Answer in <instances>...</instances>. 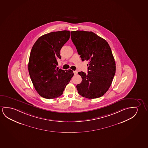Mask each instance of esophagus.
<instances>
[{
    "instance_id": "obj_1",
    "label": "esophagus",
    "mask_w": 148,
    "mask_h": 148,
    "mask_svg": "<svg viewBox=\"0 0 148 148\" xmlns=\"http://www.w3.org/2000/svg\"><path fill=\"white\" fill-rule=\"evenodd\" d=\"M73 73H74L75 75H76V74H77V73H78V72H77V71H73Z\"/></svg>"
}]
</instances>
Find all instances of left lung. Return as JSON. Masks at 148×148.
Segmentation results:
<instances>
[{"instance_id":"obj_1","label":"left lung","mask_w":148,"mask_h":148,"mask_svg":"<svg viewBox=\"0 0 148 148\" xmlns=\"http://www.w3.org/2000/svg\"><path fill=\"white\" fill-rule=\"evenodd\" d=\"M71 40L82 61H88V74L79 72L82 83L76 86L78 94L88 99L99 98L112 84L116 63L106 41L92 32H71Z\"/></svg>"}]
</instances>
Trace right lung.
I'll return each mask as SVG.
<instances>
[{
    "mask_svg": "<svg viewBox=\"0 0 148 148\" xmlns=\"http://www.w3.org/2000/svg\"><path fill=\"white\" fill-rule=\"evenodd\" d=\"M70 36L68 30L50 32L40 36L32 46L28 72L36 90L43 98L60 96L74 75L71 70L56 67L57 60L61 58L60 49Z\"/></svg>",
    "mask_w": 148,
    "mask_h": 148,
    "instance_id": "1",
    "label": "right lung"
}]
</instances>
